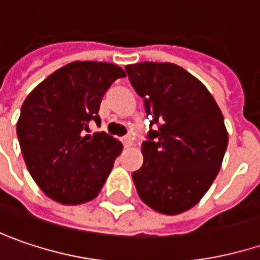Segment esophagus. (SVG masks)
Returning a JSON list of instances; mask_svg holds the SVG:
<instances>
[{
	"mask_svg": "<svg viewBox=\"0 0 260 260\" xmlns=\"http://www.w3.org/2000/svg\"><path fill=\"white\" fill-rule=\"evenodd\" d=\"M122 144H123L125 148H129L131 145H132V138L131 137H123L122 138Z\"/></svg>",
	"mask_w": 260,
	"mask_h": 260,
	"instance_id": "34e87169",
	"label": "esophagus"
}]
</instances>
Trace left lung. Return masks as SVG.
I'll use <instances>...</instances> for the list:
<instances>
[{
    "mask_svg": "<svg viewBox=\"0 0 260 260\" xmlns=\"http://www.w3.org/2000/svg\"><path fill=\"white\" fill-rule=\"evenodd\" d=\"M126 73L151 117L143 166L132 174L140 199L178 215L210 188L221 169L228 132L221 109L197 78L174 63L128 64Z\"/></svg>",
    "mask_w": 260,
    "mask_h": 260,
    "instance_id": "1",
    "label": "left lung"
}]
</instances>
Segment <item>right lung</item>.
<instances>
[{"label":"right lung","mask_w":260,"mask_h":260,"mask_svg":"<svg viewBox=\"0 0 260 260\" xmlns=\"http://www.w3.org/2000/svg\"><path fill=\"white\" fill-rule=\"evenodd\" d=\"M125 72L104 61H73L51 73L26 97L17 137L27 171L45 196L81 205L99 196L122 144L100 126V104Z\"/></svg>","instance_id":"obj_1"}]
</instances>
